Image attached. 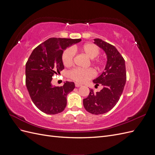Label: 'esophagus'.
Listing matches in <instances>:
<instances>
[{
    "label": "esophagus",
    "instance_id": "34e87169",
    "mask_svg": "<svg viewBox=\"0 0 155 155\" xmlns=\"http://www.w3.org/2000/svg\"><path fill=\"white\" fill-rule=\"evenodd\" d=\"M75 86H76V87H81L82 85L80 83H75Z\"/></svg>",
    "mask_w": 155,
    "mask_h": 155
}]
</instances>
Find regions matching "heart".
<instances>
[{"mask_svg": "<svg viewBox=\"0 0 155 155\" xmlns=\"http://www.w3.org/2000/svg\"><path fill=\"white\" fill-rule=\"evenodd\" d=\"M77 50L88 59H91L90 63L95 67L96 70H99L101 68V61L100 59L94 60L100 54V49L97 46L92 43H86L79 46ZM74 53L70 48L63 51L62 54V62L65 67L71 66L73 63ZM69 78L72 80L78 83H84L94 77V72L91 68L79 69L74 68L68 72Z\"/></svg>", "mask_w": 155, "mask_h": 155, "instance_id": "heart-1", "label": "heart"}]
</instances>
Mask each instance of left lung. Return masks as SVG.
I'll return each mask as SVG.
<instances>
[{
  "label": "left lung",
  "mask_w": 155,
  "mask_h": 155,
  "mask_svg": "<svg viewBox=\"0 0 155 155\" xmlns=\"http://www.w3.org/2000/svg\"><path fill=\"white\" fill-rule=\"evenodd\" d=\"M94 44L104 50L107 61L105 68L100 76L94 79L95 86L104 87L100 92L90 90L83 99V106L92 114H102L110 110L119 101L126 83V69L124 58L115 46L100 39H94Z\"/></svg>",
  "instance_id": "1"
}]
</instances>
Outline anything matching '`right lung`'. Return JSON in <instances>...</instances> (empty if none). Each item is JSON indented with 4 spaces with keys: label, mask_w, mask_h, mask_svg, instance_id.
<instances>
[{
    "label": "right lung",
    "mask_w": 155,
    "mask_h": 155,
    "mask_svg": "<svg viewBox=\"0 0 155 155\" xmlns=\"http://www.w3.org/2000/svg\"><path fill=\"white\" fill-rule=\"evenodd\" d=\"M80 39L50 38L33 50L26 64V85L30 96L38 109L48 114H55L67 106V96L75 88L74 82L66 81L55 87L51 81L54 74L64 69L63 50L79 43Z\"/></svg>",
    "instance_id": "obj_1"
}]
</instances>
